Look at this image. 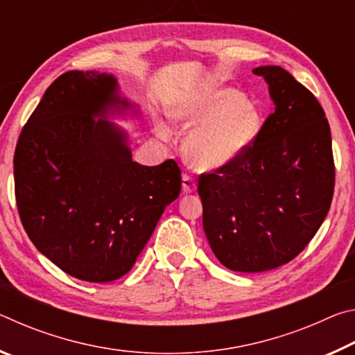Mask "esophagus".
<instances>
[{"instance_id":"esophagus-1","label":"esophagus","mask_w":355,"mask_h":355,"mask_svg":"<svg viewBox=\"0 0 355 355\" xmlns=\"http://www.w3.org/2000/svg\"><path fill=\"white\" fill-rule=\"evenodd\" d=\"M182 182H183V183H182V189H183L184 194H191V192L196 191L197 184H196V180L192 178V177H189V175H186V173H183Z\"/></svg>"}]
</instances>
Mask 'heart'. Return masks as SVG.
Segmentation results:
<instances>
[{
  "instance_id": "b5f03b06",
  "label": "heart",
  "mask_w": 355,
  "mask_h": 355,
  "mask_svg": "<svg viewBox=\"0 0 355 355\" xmlns=\"http://www.w3.org/2000/svg\"><path fill=\"white\" fill-rule=\"evenodd\" d=\"M173 119L191 130L184 141V156L197 171H216L235 163L254 146L263 128V117L235 89L200 92L178 105ZM161 139H171L167 127H159Z\"/></svg>"
}]
</instances>
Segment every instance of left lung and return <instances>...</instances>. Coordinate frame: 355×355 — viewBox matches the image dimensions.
<instances>
[{
    "label": "left lung",
    "mask_w": 355,
    "mask_h": 355,
    "mask_svg": "<svg viewBox=\"0 0 355 355\" xmlns=\"http://www.w3.org/2000/svg\"><path fill=\"white\" fill-rule=\"evenodd\" d=\"M275 106L235 163L199 177L203 230L225 268L263 272L291 261L320 230L334 196L329 122L315 95L279 65L252 70Z\"/></svg>",
    "instance_id": "obj_1"
}]
</instances>
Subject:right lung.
Segmentation results:
<instances>
[{
    "mask_svg": "<svg viewBox=\"0 0 355 355\" xmlns=\"http://www.w3.org/2000/svg\"><path fill=\"white\" fill-rule=\"evenodd\" d=\"M139 114L117 78L70 70L46 89L14 155L21 224L42 255L80 280L105 284L127 274L182 175L173 159L142 166L111 120Z\"/></svg>",
    "mask_w": 355,
    "mask_h": 355,
    "instance_id": "1",
    "label": "right lung"
}]
</instances>
